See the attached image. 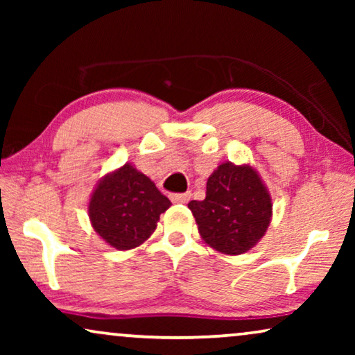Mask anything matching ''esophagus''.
I'll use <instances>...</instances> for the list:
<instances>
[{
    "instance_id": "obj_1",
    "label": "esophagus",
    "mask_w": 355,
    "mask_h": 355,
    "mask_svg": "<svg viewBox=\"0 0 355 355\" xmlns=\"http://www.w3.org/2000/svg\"><path fill=\"white\" fill-rule=\"evenodd\" d=\"M189 198H191V193H171V200L174 203H187Z\"/></svg>"
}]
</instances>
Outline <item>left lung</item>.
Segmentation results:
<instances>
[{"label":"left lung","mask_w":355,"mask_h":355,"mask_svg":"<svg viewBox=\"0 0 355 355\" xmlns=\"http://www.w3.org/2000/svg\"><path fill=\"white\" fill-rule=\"evenodd\" d=\"M198 232L211 249L241 255L257 245L268 230L273 203L252 164L221 163L207 181L203 200L189 202Z\"/></svg>","instance_id":"8db88e82"}]
</instances>
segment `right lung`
<instances>
[{
	"mask_svg": "<svg viewBox=\"0 0 355 355\" xmlns=\"http://www.w3.org/2000/svg\"><path fill=\"white\" fill-rule=\"evenodd\" d=\"M171 207L152 179L132 163L105 174L89 200V218L96 234L118 250L144 244L157 230L159 215Z\"/></svg>",
	"mask_w": 355,
	"mask_h": 355,
	"instance_id": "add662e5",
	"label": "right lung"
}]
</instances>
